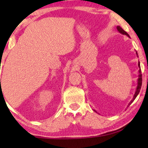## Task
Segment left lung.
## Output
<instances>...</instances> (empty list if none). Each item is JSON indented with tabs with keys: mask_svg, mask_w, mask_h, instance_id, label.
I'll use <instances>...</instances> for the list:
<instances>
[{
	"mask_svg": "<svg viewBox=\"0 0 148 148\" xmlns=\"http://www.w3.org/2000/svg\"><path fill=\"white\" fill-rule=\"evenodd\" d=\"M116 28H117V29H118V31L120 32V33L123 34H125V35H126V36H129V34H127L126 32L124 31V30H123L122 28L120 27V26H117ZM138 66H139V67L140 66V63H139V62L138 63ZM139 78H138V83H137V84H138V85H137V89H136V92H135V95H134V96H133V100L131 101L130 103H129V106L133 102V100H135V98H136V97L137 96V95L139 94V92H140V90H141V85H142V74H141V69H139ZM94 110L96 111L95 110Z\"/></svg>",
	"mask_w": 148,
	"mask_h": 148,
	"instance_id": "left-lung-1",
	"label": "left lung"
}]
</instances>
